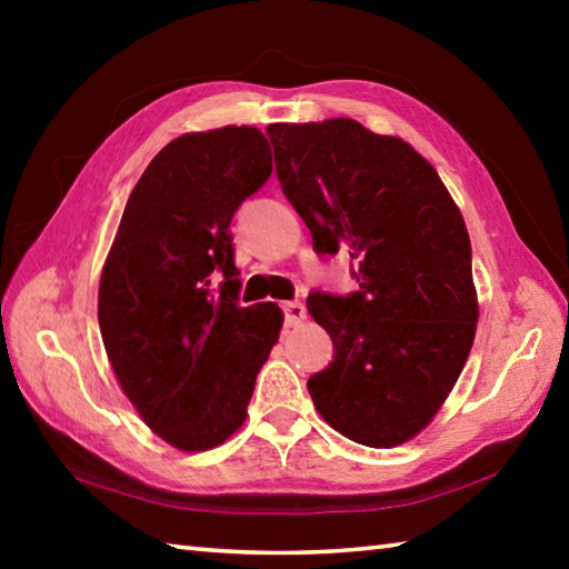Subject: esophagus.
Instances as JSON below:
<instances>
[{
	"instance_id": "34e87169",
	"label": "esophagus",
	"mask_w": 569,
	"mask_h": 569,
	"mask_svg": "<svg viewBox=\"0 0 569 569\" xmlns=\"http://www.w3.org/2000/svg\"><path fill=\"white\" fill-rule=\"evenodd\" d=\"M281 308H283L286 326H298L306 319V308L301 301H286V303H281Z\"/></svg>"
}]
</instances>
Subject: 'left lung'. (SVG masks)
<instances>
[{"mask_svg": "<svg viewBox=\"0 0 569 569\" xmlns=\"http://www.w3.org/2000/svg\"><path fill=\"white\" fill-rule=\"evenodd\" d=\"M266 132L313 250L349 256L359 283L306 301L333 341V361L308 379L313 407L356 445L397 447L439 411L475 341L465 218L437 170L399 138L349 118Z\"/></svg>", "mask_w": 569, "mask_h": 569, "instance_id": "8db88e82", "label": "left lung"}]
</instances>
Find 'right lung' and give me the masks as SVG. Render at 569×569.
<instances>
[{"label": "right lung", "mask_w": 569, "mask_h": 569, "mask_svg": "<svg viewBox=\"0 0 569 569\" xmlns=\"http://www.w3.org/2000/svg\"><path fill=\"white\" fill-rule=\"evenodd\" d=\"M261 130L168 142L132 188L100 278L98 319L122 391L148 427L206 451L246 421L281 331L276 303L240 306L230 220L271 178Z\"/></svg>", "instance_id": "1"}]
</instances>
